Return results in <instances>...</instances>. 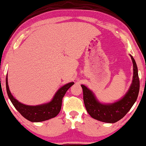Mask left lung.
Listing matches in <instances>:
<instances>
[{
    "instance_id": "1",
    "label": "left lung",
    "mask_w": 146,
    "mask_h": 146,
    "mask_svg": "<svg viewBox=\"0 0 146 146\" xmlns=\"http://www.w3.org/2000/svg\"><path fill=\"white\" fill-rule=\"evenodd\" d=\"M131 57L133 63V82L126 95L120 101L111 104H102L96 99L92 92L82 85L84 105L88 113L93 118L103 122L115 123L121 120L134 105L139 91V79L136 62L133 56Z\"/></svg>"
}]
</instances>
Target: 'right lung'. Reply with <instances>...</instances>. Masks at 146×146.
<instances>
[{"label": "right lung", "mask_w": 146, "mask_h": 146, "mask_svg": "<svg viewBox=\"0 0 146 146\" xmlns=\"http://www.w3.org/2000/svg\"><path fill=\"white\" fill-rule=\"evenodd\" d=\"M73 84L74 82H71L60 88L56 93L52 101L47 104L36 105V106H29L20 103L13 97L9 88L7 75L6 77L7 92L10 101L23 117L33 122H42L56 117L61 110L62 98L64 97L68 89Z\"/></svg>", "instance_id": "right-lung-1"}]
</instances>
